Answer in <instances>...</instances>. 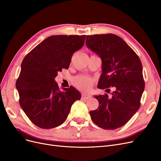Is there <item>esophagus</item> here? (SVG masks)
Wrapping results in <instances>:
<instances>
[{
	"instance_id": "34e87169",
	"label": "esophagus",
	"mask_w": 161,
	"mask_h": 161,
	"mask_svg": "<svg viewBox=\"0 0 161 161\" xmlns=\"http://www.w3.org/2000/svg\"><path fill=\"white\" fill-rule=\"evenodd\" d=\"M90 96L85 95V94H81V99L83 100H87L88 99H89Z\"/></svg>"
}]
</instances>
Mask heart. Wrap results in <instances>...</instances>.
Masks as SVG:
<instances>
[{
  "mask_svg": "<svg viewBox=\"0 0 161 161\" xmlns=\"http://www.w3.org/2000/svg\"><path fill=\"white\" fill-rule=\"evenodd\" d=\"M93 79L89 78L86 75H78L75 76L72 80V85L81 92H88V91L92 87L94 84Z\"/></svg>",
  "mask_w": 161,
  "mask_h": 161,
  "instance_id": "heart-1",
  "label": "heart"
}]
</instances>
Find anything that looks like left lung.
<instances>
[{
    "instance_id": "obj_1",
    "label": "left lung",
    "mask_w": 161,
    "mask_h": 161,
    "mask_svg": "<svg viewBox=\"0 0 161 161\" xmlns=\"http://www.w3.org/2000/svg\"><path fill=\"white\" fill-rule=\"evenodd\" d=\"M86 44L102 60V74L98 88L114 89L111 97L107 93L95 96L99 105L89 112L91 118L103 129L120 128L141 105L145 89L141 60L134 51L114 34L87 36Z\"/></svg>"
}]
</instances>
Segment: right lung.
Listing matches in <instances>:
<instances>
[{
  "label": "right lung",
  "mask_w": 161,
  "mask_h": 161,
  "mask_svg": "<svg viewBox=\"0 0 161 161\" xmlns=\"http://www.w3.org/2000/svg\"><path fill=\"white\" fill-rule=\"evenodd\" d=\"M86 36H52L24 58L16 86L19 103L32 123L42 129L58 126L81 93L74 87L60 91L54 78L68 69L73 54L84 45Z\"/></svg>",
  "instance_id": "obj_1"
}]
</instances>
